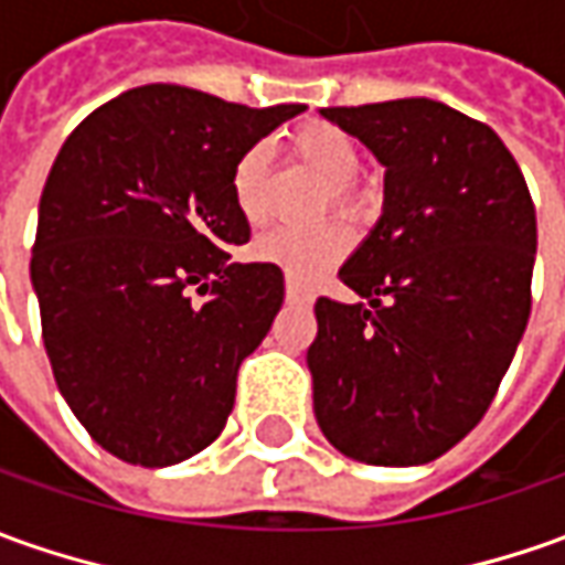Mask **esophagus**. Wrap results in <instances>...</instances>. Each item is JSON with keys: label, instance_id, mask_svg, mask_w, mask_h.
Returning a JSON list of instances; mask_svg holds the SVG:
<instances>
[{"label": "esophagus", "instance_id": "34e87169", "mask_svg": "<svg viewBox=\"0 0 565 565\" xmlns=\"http://www.w3.org/2000/svg\"><path fill=\"white\" fill-rule=\"evenodd\" d=\"M284 294H287V302H299V306L312 302V294H309L302 284L294 281V278H287V284H284Z\"/></svg>", "mask_w": 565, "mask_h": 565}]
</instances>
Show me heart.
<instances>
[{
  "label": "heart",
  "mask_w": 565,
  "mask_h": 565,
  "mask_svg": "<svg viewBox=\"0 0 565 565\" xmlns=\"http://www.w3.org/2000/svg\"><path fill=\"white\" fill-rule=\"evenodd\" d=\"M294 153L328 185V203L337 216L359 218L364 213V191L352 185L362 170L359 141L333 122H306L294 132ZM266 175L268 148L250 145L232 167L234 210L247 225L266 222ZM347 232L340 225H318L312 232H271L256 241V259L278 266L294 281H312L347 253Z\"/></svg>",
  "instance_id": "b5f03b06"
}]
</instances>
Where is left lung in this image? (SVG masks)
<instances>
[{
    "label": "left lung",
    "instance_id": "left-lung-1",
    "mask_svg": "<svg viewBox=\"0 0 565 565\" xmlns=\"http://www.w3.org/2000/svg\"><path fill=\"white\" fill-rule=\"evenodd\" d=\"M386 167L383 216L318 297V427L347 458L414 467L489 412L532 312L535 203L486 122L433 98L324 107Z\"/></svg>",
    "mask_w": 565,
    "mask_h": 565
}]
</instances>
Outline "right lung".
<instances>
[{
  "label": "right lung",
  "instance_id": "right-lung-1",
  "mask_svg": "<svg viewBox=\"0 0 565 565\" xmlns=\"http://www.w3.org/2000/svg\"><path fill=\"white\" fill-rule=\"evenodd\" d=\"M302 110L151 83L61 145L30 281L57 390L114 458L170 467L225 427L237 367L284 302L281 268L232 263L250 241L232 167Z\"/></svg>",
  "mask_w": 565,
  "mask_h": 565
}]
</instances>
